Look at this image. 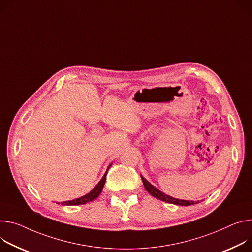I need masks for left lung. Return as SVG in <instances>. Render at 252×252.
I'll return each instance as SVG.
<instances>
[{"instance_id": "8db88e82", "label": "left lung", "mask_w": 252, "mask_h": 252, "mask_svg": "<svg viewBox=\"0 0 252 252\" xmlns=\"http://www.w3.org/2000/svg\"><path fill=\"white\" fill-rule=\"evenodd\" d=\"M142 177V181L144 183V186H145V189L152 195L154 196L155 198L158 199V200H162L166 203H171V204H175V205H179V206H189V205H194V204H197L199 203V201H187V200H180V199H176V198H173L169 195H166L165 193L161 192L158 189H157L156 187H154L150 182H148L143 176Z\"/></svg>"}]
</instances>
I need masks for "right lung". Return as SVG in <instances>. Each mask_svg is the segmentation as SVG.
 Listing matches in <instances>:
<instances>
[{
  "label": "right lung",
  "instance_id": "obj_1",
  "mask_svg": "<svg viewBox=\"0 0 252 252\" xmlns=\"http://www.w3.org/2000/svg\"><path fill=\"white\" fill-rule=\"evenodd\" d=\"M111 165H112V164H110V165L108 166V168H107L105 174L103 175L102 179L98 182V184H97L93 190H91L88 194H86V195H84V196H82V197H80V198L74 199V200L61 202V205H67V206H70V205H81V204H86V203H88V202H91V201H94V199H96V198L100 195V193H101V191H102V188H103L104 183H105V178H106L107 171H108V169L111 167ZM58 204H59V203H58Z\"/></svg>",
  "mask_w": 252,
  "mask_h": 252
}]
</instances>
